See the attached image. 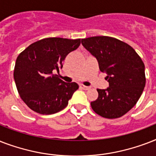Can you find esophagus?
<instances>
[{
	"instance_id": "34e87169",
	"label": "esophagus",
	"mask_w": 156,
	"mask_h": 156,
	"mask_svg": "<svg viewBox=\"0 0 156 156\" xmlns=\"http://www.w3.org/2000/svg\"><path fill=\"white\" fill-rule=\"evenodd\" d=\"M79 87H80V88L83 89V90H88V89H89V87H88L83 85V84H80V85H79Z\"/></svg>"
}]
</instances>
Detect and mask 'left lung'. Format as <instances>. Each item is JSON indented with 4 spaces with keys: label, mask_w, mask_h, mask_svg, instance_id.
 Masks as SVG:
<instances>
[{
    "label": "left lung",
    "mask_w": 156,
    "mask_h": 156,
    "mask_svg": "<svg viewBox=\"0 0 156 156\" xmlns=\"http://www.w3.org/2000/svg\"><path fill=\"white\" fill-rule=\"evenodd\" d=\"M82 44L97 59L109 83L107 89H97L91 108L105 118L121 117L137 104L145 87L144 63L133 48L116 38L93 36L82 39Z\"/></svg>",
    "instance_id": "left-lung-1"
}]
</instances>
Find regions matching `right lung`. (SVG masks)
Instances as JSON below:
<instances>
[{
    "mask_svg": "<svg viewBox=\"0 0 156 156\" xmlns=\"http://www.w3.org/2000/svg\"><path fill=\"white\" fill-rule=\"evenodd\" d=\"M80 44L81 39L46 38L31 44L18 55L13 78L21 99L31 110L49 115L68 105L78 85L65 83L53 71L62 68L66 56Z\"/></svg>",
    "mask_w": 156,
    "mask_h": 156,
    "instance_id": "obj_1",
    "label": "right lung"
}]
</instances>
